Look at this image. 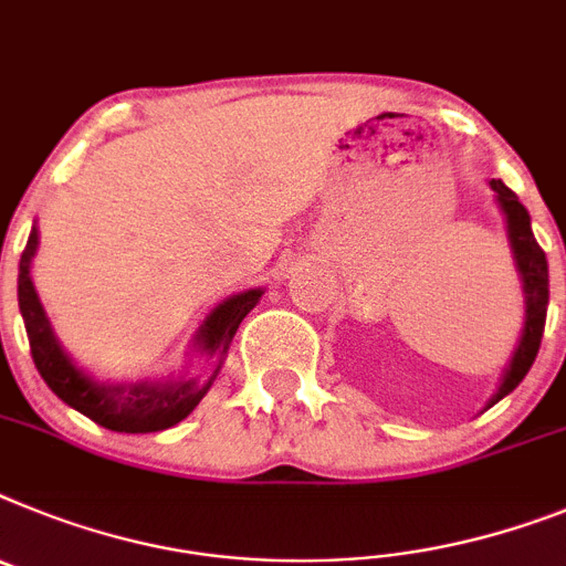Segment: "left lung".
<instances>
[{"label": "left lung", "instance_id": "left-lung-1", "mask_svg": "<svg viewBox=\"0 0 566 566\" xmlns=\"http://www.w3.org/2000/svg\"><path fill=\"white\" fill-rule=\"evenodd\" d=\"M492 191L499 195L501 211L506 214V234L513 243L515 263H518L521 280H524V294H526V323L524 335H521L518 349H515L510 369H506L504 380H501L499 392L492 395V403H499L504 395H510L515 386L524 380V375L533 366L535 355L541 349V335H544V323H547V303H549V272H547V254L538 245L530 226V214L521 206L518 195L513 188H506L501 180H490Z\"/></svg>", "mask_w": 566, "mask_h": 566}]
</instances>
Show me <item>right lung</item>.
I'll return each mask as SVG.
<instances>
[{
    "label": "right lung",
    "instance_id": "1",
    "mask_svg": "<svg viewBox=\"0 0 566 566\" xmlns=\"http://www.w3.org/2000/svg\"><path fill=\"white\" fill-rule=\"evenodd\" d=\"M36 243L40 240H36V229H33L31 237H28L25 251H22V260H19V312H22V321H25L33 364L40 369L42 380L51 386V392L65 400L67 407H74L76 412H82L99 427L111 429V432H159V429H168L174 423H180L182 418H188L191 409L202 400V395L209 392L217 371L206 384H195V380H180V384L166 386L139 384L123 392L119 386L111 389V386L96 384L85 371L71 364V357L62 352V346L53 337L40 297L33 292L31 258L36 251ZM260 294H263L260 289H251V292L234 294V297L220 303L209 315V321L202 323L200 335H197L202 349L223 360L237 326L254 308Z\"/></svg>",
    "mask_w": 566,
    "mask_h": 566
}]
</instances>
